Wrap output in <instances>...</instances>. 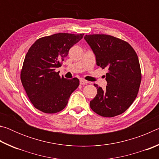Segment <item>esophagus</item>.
Segmentation results:
<instances>
[{
  "mask_svg": "<svg viewBox=\"0 0 159 159\" xmlns=\"http://www.w3.org/2000/svg\"><path fill=\"white\" fill-rule=\"evenodd\" d=\"M89 82L88 81V80H85L84 79H80V85H85V84H87V83H88Z\"/></svg>",
  "mask_w": 159,
  "mask_h": 159,
  "instance_id": "1",
  "label": "esophagus"
}]
</instances>
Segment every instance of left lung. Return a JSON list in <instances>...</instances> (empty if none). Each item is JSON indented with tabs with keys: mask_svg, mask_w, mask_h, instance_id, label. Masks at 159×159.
<instances>
[{
	"mask_svg": "<svg viewBox=\"0 0 159 159\" xmlns=\"http://www.w3.org/2000/svg\"><path fill=\"white\" fill-rule=\"evenodd\" d=\"M84 39L96 57L97 65L107 68V85L98 88L90 107L96 114L114 117L123 114L138 95L142 75L135 51L128 43L106 34L86 35Z\"/></svg>",
	"mask_w": 159,
	"mask_h": 159,
	"instance_id": "8db88e82",
	"label": "left lung"
}]
</instances>
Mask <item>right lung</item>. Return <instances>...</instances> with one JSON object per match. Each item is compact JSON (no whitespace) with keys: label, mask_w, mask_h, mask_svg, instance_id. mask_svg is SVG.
Segmentation results:
<instances>
[{"label":"right lung","mask_w":159,"mask_h":159,"mask_svg":"<svg viewBox=\"0 0 159 159\" xmlns=\"http://www.w3.org/2000/svg\"><path fill=\"white\" fill-rule=\"evenodd\" d=\"M82 34L59 33L38 39L26 53L21 71V81L35 108L55 114L65 108L71 93L79 87L77 78L59 76L69 50L83 37Z\"/></svg>","instance_id":"obj_1"}]
</instances>
